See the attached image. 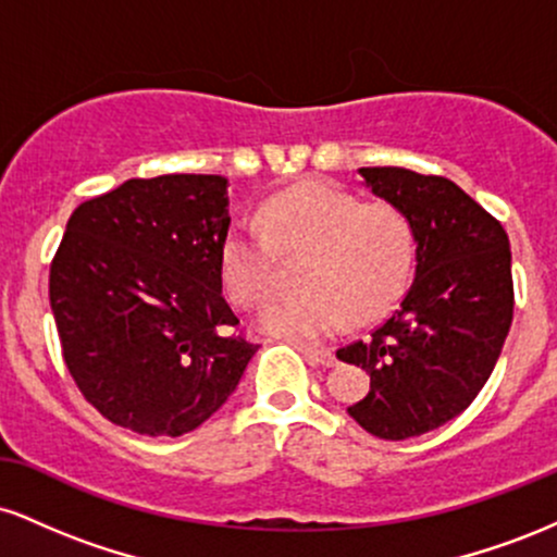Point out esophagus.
Listing matches in <instances>:
<instances>
[{
	"mask_svg": "<svg viewBox=\"0 0 557 557\" xmlns=\"http://www.w3.org/2000/svg\"><path fill=\"white\" fill-rule=\"evenodd\" d=\"M298 350L306 356V361L314 363V367H332V363H335V356H332V350L311 348V345H300Z\"/></svg>",
	"mask_w": 557,
	"mask_h": 557,
	"instance_id": "1",
	"label": "esophagus"
}]
</instances>
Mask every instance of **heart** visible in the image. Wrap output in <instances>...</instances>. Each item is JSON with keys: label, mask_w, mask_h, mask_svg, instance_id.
<instances>
[{"label": "heart", "mask_w": 557, "mask_h": 557, "mask_svg": "<svg viewBox=\"0 0 557 557\" xmlns=\"http://www.w3.org/2000/svg\"><path fill=\"white\" fill-rule=\"evenodd\" d=\"M277 251L306 253L296 296L272 298L259 324L280 337L314 343L348 322H374L406 290L417 259L411 220L389 203H363L330 183H306L270 198L261 225L235 220L222 240V280L243 306L277 283Z\"/></svg>", "instance_id": "heart-1"}]
</instances>
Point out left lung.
<instances>
[{
	"mask_svg": "<svg viewBox=\"0 0 557 557\" xmlns=\"http://www.w3.org/2000/svg\"><path fill=\"white\" fill-rule=\"evenodd\" d=\"M363 185L417 233V272L372 337L337 350L369 374L350 419L380 440L426 434L463 413L490 380L513 319L510 243L456 183L403 168H361Z\"/></svg>",
	"mask_w": 557,
	"mask_h": 557,
	"instance_id": "1",
	"label": "left lung"
}]
</instances>
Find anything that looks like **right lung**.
Returning <instances> with one entry per match:
<instances>
[{
    "label": "right lung",
    "mask_w": 557,
    "mask_h": 557,
    "mask_svg": "<svg viewBox=\"0 0 557 557\" xmlns=\"http://www.w3.org/2000/svg\"><path fill=\"white\" fill-rule=\"evenodd\" d=\"M227 207L222 175H159L125 181L67 220L49 300L75 385L112 424L181 437L235 393L257 354L230 335Z\"/></svg>",
    "instance_id": "add662e5"
}]
</instances>
